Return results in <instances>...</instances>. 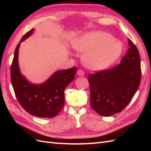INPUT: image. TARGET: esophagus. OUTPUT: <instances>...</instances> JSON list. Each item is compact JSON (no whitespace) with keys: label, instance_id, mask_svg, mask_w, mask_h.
<instances>
[{"label":"esophagus","instance_id":"1","mask_svg":"<svg viewBox=\"0 0 151 151\" xmlns=\"http://www.w3.org/2000/svg\"><path fill=\"white\" fill-rule=\"evenodd\" d=\"M77 75H78L79 76H84V72L81 69H79L77 70Z\"/></svg>","mask_w":151,"mask_h":151}]
</instances>
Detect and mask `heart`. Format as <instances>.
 <instances>
[{"label": "heart", "mask_w": 151, "mask_h": 151, "mask_svg": "<svg viewBox=\"0 0 151 151\" xmlns=\"http://www.w3.org/2000/svg\"><path fill=\"white\" fill-rule=\"evenodd\" d=\"M76 50L84 53L83 62L91 70H102L120 57L122 43L110 34L93 31L81 36L73 45Z\"/></svg>", "instance_id": "heart-1"}]
</instances>
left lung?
I'll use <instances>...</instances> for the list:
<instances>
[{
    "label": "left lung",
    "instance_id": "left-lung-1",
    "mask_svg": "<svg viewBox=\"0 0 151 151\" xmlns=\"http://www.w3.org/2000/svg\"><path fill=\"white\" fill-rule=\"evenodd\" d=\"M130 47L119 65L88 76L90 104L99 115L109 116L122 111L137 91L141 79L140 58L130 39Z\"/></svg>",
    "mask_w": 151,
    "mask_h": 151
}]
</instances>
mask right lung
Returning a JSON list of instances; mask_svg holds the SVG:
<instances>
[{"instance_id": "1", "label": "right lung", "mask_w": 151, "mask_h": 151, "mask_svg": "<svg viewBox=\"0 0 151 151\" xmlns=\"http://www.w3.org/2000/svg\"><path fill=\"white\" fill-rule=\"evenodd\" d=\"M32 29L22 36L14 55L11 67V83L16 96L21 106L30 115L40 118H53L59 113L65 104L64 90L74 79L76 67L57 70L43 83H30L21 74L18 55L21 43L33 34Z\"/></svg>"}]
</instances>
